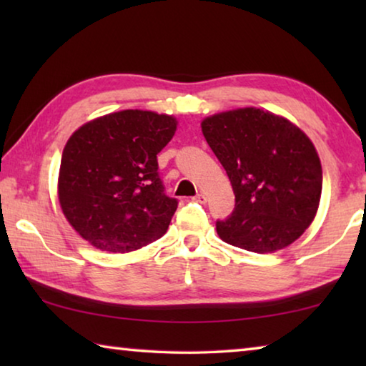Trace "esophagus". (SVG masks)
<instances>
[{
	"label": "esophagus",
	"instance_id": "esophagus-1",
	"mask_svg": "<svg viewBox=\"0 0 366 366\" xmlns=\"http://www.w3.org/2000/svg\"><path fill=\"white\" fill-rule=\"evenodd\" d=\"M192 200L197 202V203H207V197L203 194H197L194 198H192Z\"/></svg>",
	"mask_w": 366,
	"mask_h": 366
}]
</instances>
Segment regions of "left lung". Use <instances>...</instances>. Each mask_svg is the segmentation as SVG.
I'll list each match as a JSON object with an SVG mask.
<instances>
[{"mask_svg":"<svg viewBox=\"0 0 366 366\" xmlns=\"http://www.w3.org/2000/svg\"><path fill=\"white\" fill-rule=\"evenodd\" d=\"M202 131L231 181L235 207L216 221L224 242L269 253L300 237L323 185L318 153L299 127L257 108L207 117Z\"/></svg>","mask_w":366,"mask_h":366,"instance_id":"1","label":"left lung"}]
</instances>
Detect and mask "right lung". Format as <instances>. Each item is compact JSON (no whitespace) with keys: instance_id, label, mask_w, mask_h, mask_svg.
I'll return each instance as SVG.
<instances>
[{"instance_id":"right-lung-1","label":"right lung","mask_w":366,"mask_h":366,"mask_svg":"<svg viewBox=\"0 0 366 366\" xmlns=\"http://www.w3.org/2000/svg\"><path fill=\"white\" fill-rule=\"evenodd\" d=\"M177 121L126 109L72 134L59 168V203L71 226L100 250L126 253L159 239L177 209L164 194L157 154Z\"/></svg>"}]
</instances>
